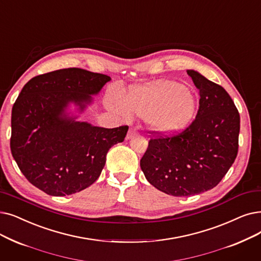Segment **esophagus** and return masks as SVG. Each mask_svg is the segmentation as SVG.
I'll list each match as a JSON object with an SVG mask.
<instances>
[{
	"mask_svg": "<svg viewBox=\"0 0 261 261\" xmlns=\"http://www.w3.org/2000/svg\"><path fill=\"white\" fill-rule=\"evenodd\" d=\"M135 134H137V131H135L134 129H132V128H131V129L129 130L128 134H127V139H128V140H129V139H131L132 137H134Z\"/></svg>",
	"mask_w": 261,
	"mask_h": 261,
	"instance_id": "34e87169",
	"label": "esophagus"
}]
</instances>
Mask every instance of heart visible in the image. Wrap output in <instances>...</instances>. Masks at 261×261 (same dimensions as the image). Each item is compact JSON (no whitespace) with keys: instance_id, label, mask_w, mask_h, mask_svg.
Wrapping results in <instances>:
<instances>
[{"instance_id":"obj_1","label":"heart","mask_w":261,"mask_h":261,"mask_svg":"<svg viewBox=\"0 0 261 261\" xmlns=\"http://www.w3.org/2000/svg\"><path fill=\"white\" fill-rule=\"evenodd\" d=\"M128 107L135 114L146 118V123L159 134H168L186 127L195 115L196 103L192 94L174 81L158 82L134 87L128 96ZM126 115L127 107L120 106Z\"/></svg>"}]
</instances>
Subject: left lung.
I'll use <instances>...</instances> for the list:
<instances>
[{"instance_id":"1","label":"left lung","mask_w":261,"mask_h":261,"mask_svg":"<svg viewBox=\"0 0 261 261\" xmlns=\"http://www.w3.org/2000/svg\"><path fill=\"white\" fill-rule=\"evenodd\" d=\"M188 74L198 89L195 119L172 135L151 132L141 168L158 190L191 196L219 185L239 148L240 115L231 97L219 84L194 70Z\"/></svg>"}]
</instances>
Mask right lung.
Masks as SVG:
<instances>
[{"label": "right lung", "mask_w": 261, "mask_h": 261, "mask_svg": "<svg viewBox=\"0 0 261 261\" xmlns=\"http://www.w3.org/2000/svg\"><path fill=\"white\" fill-rule=\"evenodd\" d=\"M110 80L66 68L34 76L19 94L11 111V154L30 182L48 195H70L93 185L109 149L126 138L128 126L95 127L65 114L69 102L83 111Z\"/></svg>", "instance_id": "1"}]
</instances>
